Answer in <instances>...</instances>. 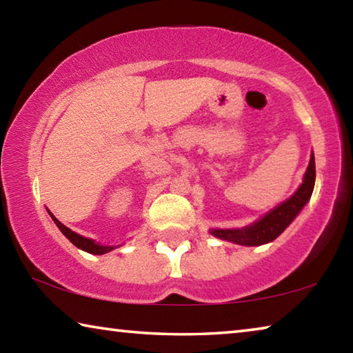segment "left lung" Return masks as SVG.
<instances>
[{"instance_id":"8db88e82","label":"left lung","mask_w":353,"mask_h":353,"mask_svg":"<svg viewBox=\"0 0 353 353\" xmlns=\"http://www.w3.org/2000/svg\"><path fill=\"white\" fill-rule=\"evenodd\" d=\"M316 179V166H314V155L310 157V163L303 182L294 194L283 204L274 208L266 216L256 221L252 225L244 227V229H214L210 234L243 246H260V244L270 243L282 234V232L291 224L299 212L302 210L303 205L307 204L308 199L312 198Z\"/></svg>"}]
</instances>
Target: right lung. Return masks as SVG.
<instances>
[{"instance_id":"obj_1","label":"right lung","mask_w":353,"mask_h":353,"mask_svg":"<svg viewBox=\"0 0 353 353\" xmlns=\"http://www.w3.org/2000/svg\"><path fill=\"white\" fill-rule=\"evenodd\" d=\"M51 214V212H50ZM52 221H54L56 225L61 229L62 234L68 238V240L74 244L76 248H79L82 250H85V252L88 254H97V255H101V254H105V252H110V250L115 249V246H103V244H98L94 243L93 240H88V238H83L81 235H77L76 232H73L71 229H68V227H65L61 221H59L54 214H51Z\"/></svg>"}]
</instances>
